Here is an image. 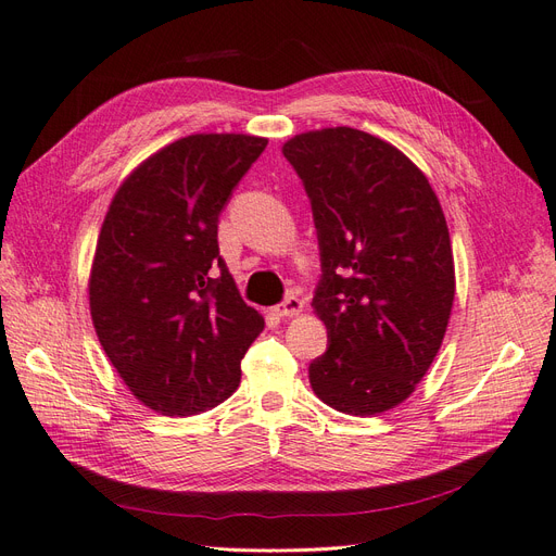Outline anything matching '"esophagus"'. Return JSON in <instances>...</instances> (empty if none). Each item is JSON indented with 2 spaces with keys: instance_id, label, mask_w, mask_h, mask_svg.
<instances>
[{
  "instance_id": "obj_1",
  "label": "esophagus",
  "mask_w": 556,
  "mask_h": 556,
  "mask_svg": "<svg viewBox=\"0 0 556 556\" xmlns=\"http://www.w3.org/2000/svg\"><path fill=\"white\" fill-rule=\"evenodd\" d=\"M274 311H276V315H280V317H294V315H299L301 311H304V301H301V299L294 296V294H290V296H285L282 304H278Z\"/></svg>"
}]
</instances>
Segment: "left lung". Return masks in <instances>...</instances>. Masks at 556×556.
I'll return each instance as SVG.
<instances>
[{
  "label": "left lung",
  "mask_w": 556,
  "mask_h": 556,
  "mask_svg": "<svg viewBox=\"0 0 556 556\" xmlns=\"http://www.w3.org/2000/svg\"><path fill=\"white\" fill-rule=\"evenodd\" d=\"M311 199L323 276L313 308L327 327L313 392L348 415L384 413L425 378L447 329L454 262L429 180L387 141L352 127L282 146Z\"/></svg>",
  "instance_id": "left-lung-1"
}]
</instances>
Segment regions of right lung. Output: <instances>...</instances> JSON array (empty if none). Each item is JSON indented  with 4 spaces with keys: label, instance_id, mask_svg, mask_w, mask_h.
<instances>
[{
    "label": "right lung",
    "instance_id": "add662e5",
    "mask_svg": "<svg viewBox=\"0 0 556 556\" xmlns=\"http://www.w3.org/2000/svg\"><path fill=\"white\" fill-rule=\"evenodd\" d=\"M264 148L245 134H192L148 157L111 201L90 276L92 323L134 396L162 415L231 396L264 329L217 245L220 213Z\"/></svg>",
    "mask_w": 556,
    "mask_h": 556
}]
</instances>
